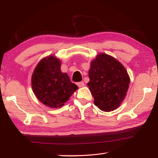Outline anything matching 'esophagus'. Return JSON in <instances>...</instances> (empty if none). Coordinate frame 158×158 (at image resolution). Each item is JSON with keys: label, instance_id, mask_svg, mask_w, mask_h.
<instances>
[{"label": "esophagus", "instance_id": "34e87169", "mask_svg": "<svg viewBox=\"0 0 158 158\" xmlns=\"http://www.w3.org/2000/svg\"><path fill=\"white\" fill-rule=\"evenodd\" d=\"M84 81H80V82H78L77 83V85H78L79 87H83L84 86Z\"/></svg>", "mask_w": 158, "mask_h": 158}]
</instances>
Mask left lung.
Wrapping results in <instances>:
<instances>
[{"mask_svg":"<svg viewBox=\"0 0 158 158\" xmlns=\"http://www.w3.org/2000/svg\"><path fill=\"white\" fill-rule=\"evenodd\" d=\"M90 81L87 85L94 104L103 111H111L121 105L126 96L130 77L124 66L116 58L100 53L90 63Z\"/></svg>","mask_w":158,"mask_h":158,"instance_id":"8db88e82","label":"left lung"}]
</instances>
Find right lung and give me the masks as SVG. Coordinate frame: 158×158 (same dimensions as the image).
<instances>
[{
  "label": "right lung",
  "instance_id": "right-lung-1",
  "mask_svg": "<svg viewBox=\"0 0 158 158\" xmlns=\"http://www.w3.org/2000/svg\"><path fill=\"white\" fill-rule=\"evenodd\" d=\"M60 65L59 59L49 56L40 61L32 75L35 95L42 103L52 108L63 106L78 89L68 74L61 72Z\"/></svg>",
  "mask_w": 158,
  "mask_h": 158
}]
</instances>
